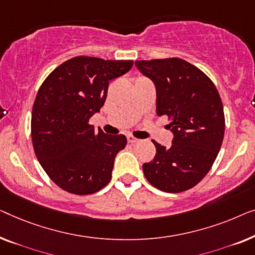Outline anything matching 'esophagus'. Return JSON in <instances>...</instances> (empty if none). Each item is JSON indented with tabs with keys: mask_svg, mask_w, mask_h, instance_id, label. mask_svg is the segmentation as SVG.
I'll list each match as a JSON object with an SVG mask.
<instances>
[{
	"mask_svg": "<svg viewBox=\"0 0 255 255\" xmlns=\"http://www.w3.org/2000/svg\"><path fill=\"white\" fill-rule=\"evenodd\" d=\"M127 139H128L129 143H131V144H134V143L139 142V139L134 137V136H132V135H128V136H127Z\"/></svg>",
	"mask_w": 255,
	"mask_h": 255,
	"instance_id": "1",
	"label": "esophagus"
}]
</instances>
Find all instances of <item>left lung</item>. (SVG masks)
Wrapping results in <instances>:
<instances>
[{
  "instance_id": "left-lung-1",
  "label": "left lung",
  "mask_w": 255,
  "mask_h": 255,
  "mask_svg": "<svg viewBox=\"0 0 255 255\" xmlns=\"http://www.w3.org/2000/svg\"><path fill=\"white\" fill-rule=\"evenodd\" d=\"M135 64L155 83L157 116L167 117L173 132L170 148L152 139L156 156L143 164V173L163 192L187 191L206 177L223 142L225 118L220 93L203 71L182 59Z\"/></svg>"
}]
</instances>
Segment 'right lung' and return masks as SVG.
Wrapping results in <instances>:
<instances>
[{
  "mask_svg": "<svg viewBox=\"0 0 255 255\" xmlns=\"http://www.w3.org/2000/svg\"><path fill=\"white\" fill-rule=\"evenodd\" d=\"M131 67L130 60L76 56L55 68L39 88L32 109V144L42 168L63 191L93 194L112 178L126 136L97 131L89 120L105 103L110 81Z\"/></svg>",
  "mask_w": 255,
  "mask_h": 255,
  "instance_id": "obj_1",
  "label": "right lung"
}]
</instances>
